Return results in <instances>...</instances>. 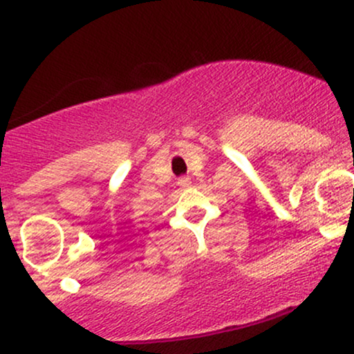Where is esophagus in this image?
<instances>
[{
  "label": "esophagus",
  "mask_w": 354,
  "mask_h": 354,
  "mask_svg": "<svg viewBox=\"0 0 354 354\" xmlns=\"http://www.w3.org/2000/svg\"><path fill=\"white\" fill-rule=\"evenodd\" d=\"M178 185H180L181 188H189V186H191V181L188 180V178H181V180L178 181Z\"/></svg>",
  "instance_id": "esophagus-1"
}]
</instances>
